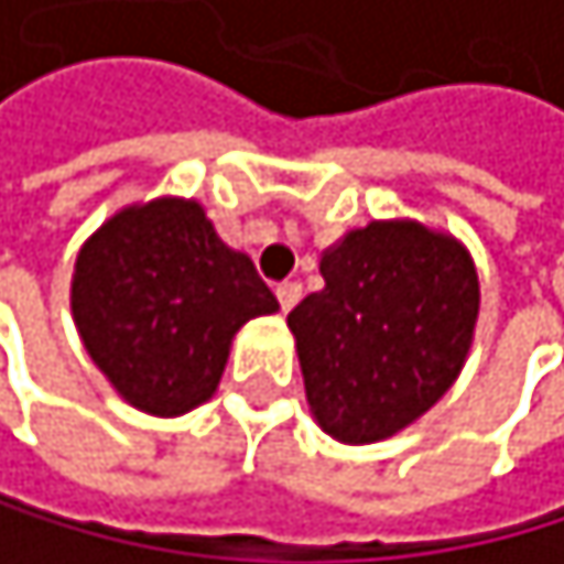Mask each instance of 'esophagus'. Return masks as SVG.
<instances>
[{
    "label": "esophagus",
    "instance_id": "34e87169",
    "mask_svg": "<svg viewBox=\"0 0 564 564\" xmlns=\"http://www.w3.org/2000/svg\"><path fill=\"white\" fill-rule=\"evenodd\" d=\"M301 294H304V288L297 284V280H284V284H276V301L284 311H291L301 301Z\"/></svg>",
    "mask_w": 564,
    "mask_h": 564
}]
</instances>
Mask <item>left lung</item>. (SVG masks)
<instances>
[{
  "mask_svg": "<svg viewBox=\"0 0 564 564\" xmlns=\"http://www.w3.org/2000/svg\"><path fill=\"white\" fill-rule=\"evenodd\" d=\"M321 276L288 314L307 405L341 443L386 440L460 376L480 311L474 260L446 232L389 219L324 250Z\"/></svg>",
  "mask_w": 564,
  "mask_h": 564,
  "instance_id": "1",
  "label": "left lung"
}]
</instances>
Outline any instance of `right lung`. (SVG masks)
I'll use <instances>...</instances> for the list:
<instances>
[{
    "label": "right lung",
    "mask_w": 564,
    "mask_h": 564,
    "mask_svg": "<svg viewBox=\"0 0 564 564\" xmlns=\"http://www.w3.org/2000/svg\"><path fill=\"white\" fill-rule=\"evenodd\" d=\"M70 307L121 399L151 416H182L213 399L232 335L280 304L196 199L165 196L115 213L80 247Z\"/></svg>",
    "instance_id": "right-lung-1"
}]
</instances>
